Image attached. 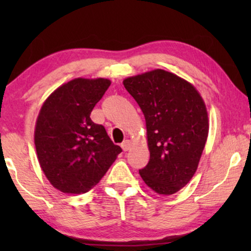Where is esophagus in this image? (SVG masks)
Listing matches in <instances>:
<instances>
[{
	"label": "esophagus",
	"instance_id": "1",
	"mask_svg": "<svg viewBox=\"0 0 251 251\" xmlns=\"http://www.w3.org/2000/svg\"><path fill=\"white\" fill-rule=\"evenodd\" d=\"M121 147L125 152H126V151H129L130 147H131V143H130L129 140H125V142L121 144Z\"/></svg>",
	"mask_w": 251,
	"mask_h": 251
}]
</instances>
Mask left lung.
<instances>
[{"mask_svg":"<svg viewBox=\"0 0 251 251\" xmlns=\"http://www.w3.org/2000/svg\"><path fill=\"white\" fill-rule=\"evenodd\" d=\"M123 84L146 120L150 161L140 176L156 193H176L194 176L207 142L204 102L191 83L163 70L128 77Z\"/></svg>","mask_w":251,"mask_h":251,"instance_id":"left-lung-1","label":"left lung"}]
</instances>
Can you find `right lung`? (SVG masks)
<instances>
[{
	"label": "right lung",
	"instance_id": "right-lung-1",
	"mask_svg": "<svg viewBox=\"0 0 251 251\" xmlns=\"http://www.w3.org/2000/svg\"><path fill=\"white\" fill-rule=\"evenodd\" d=\"M111 81L75 78L44 101L35 126V147L44 175L64 193H87L99 183L122 149L90 114Z\"/></svg>",
	"mask_w": 251,
	"mask_h": 251
}]
</instances>
